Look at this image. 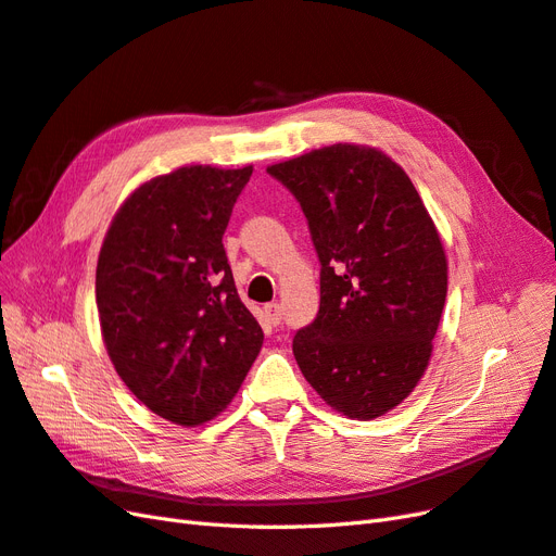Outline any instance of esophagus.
Instances as JSON below:
<instances>
[{
    "instance_id": "obj_1",
    "label": "esophagus",
    "mask_w": 556,
    "mask_h": 556,
    "mask_svg": "<svg viewBox=\"0 0 556 556\" xmlns=\"http://www.w3.org/2000/svg\"><path fill=\"white\" fill-rule=\"evenodd\" d=\"M265 316H267V321L273 324V326H279L281 324V305L279 303H269V305H265Z\"/></svg>"
}]
</instances>
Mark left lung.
<instances>
[{"label": "left lung", "instance_id": "obj_1", "mask_svg": "<svg viewBox=\"0 0 556 556\" xmlns=\"http://www.w3.org/2000/svg\"><path fill=\"white\" fill-rule=\"evenodd\" d=\"M298 200L321 263V303L293 356L352 419L403 403L431 358L447 298L440 235L407 174L382 151L332 144L267 167Z\"/></svg>", "mask_w": 556, "mask_h": 556}]
</instances>
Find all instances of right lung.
<instances>
[{"instance_id": "right-lung-1", "label": "right lung", "mask_w": 556, "mask_h": 556, "mask_svg": "<svg viewBox=\"0 0 556 556\" xmlns=\"http://www.w3.org/2000/svg\"><path fill=\"white\" fill-rule=\"evenodd\" d=\"M251 167H179L139 186L111 220L94 300L111 363L157 417L214 419L263 346L237 295L224 232Z\"/></svg>"}]
</instances>
